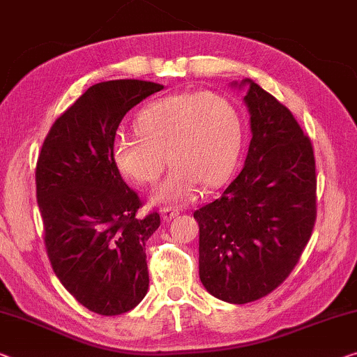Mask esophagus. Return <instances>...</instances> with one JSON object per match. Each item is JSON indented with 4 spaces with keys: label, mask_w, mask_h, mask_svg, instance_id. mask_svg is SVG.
Wrapping results in <instances>:
<instances>
[{
    "label": "esophagus",
    "mask_w": 357,
    "mask_h": 357,
    "mask_svg": "<svg viewBox=\"0 0 357 357\" xmlns=\"http://www.w3.org/2000/svg\"><path fill=\"white\" fill-rule=\"evenodd\" d=\"M161 213H162L164 220H172V218L180 215V209L175 206H166L161 209Z\"/></svg>",
    "instance_id": "esophagus-1"
}]
</instances>
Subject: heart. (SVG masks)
<instances>
[{
	"label": "heart",
	"mask_w": 357,
	"mask_h": 357,
	"mask_svg": "<svg viewBox=\"0 0 357 357\" xmlns=\"http://www.w3.org/2000/svg\"><path fill=\"white\" fill-rule=\"evenodd\" d=\"M139 137L119 135L112 148L114 166L144 185L158 182L167 161L174 166L153 199L183 202L197 183L213 188L231 174L243 128L236 107L218 92H182L151 102L137 114Z\"/></svg>",
	"instance_id": "1"
}]
</instances>
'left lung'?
Instances as JSON below:
<instances>
[{
  "mask_svg": "<svg viewBox=\"0 0 357 357\" xmlns=\"http://www.w3.org/2000/svg\"><path fill=\"white\" fill-rule=\"evenodd\" d=\"M236 84V83H234ZM252 140L243 171L193 215L199 278L215 298L244 305L281 286L316 222V161L290 109L250 79Z\"/></svg>",
  "mask_w": 357,
  "mask_h": 357,
  "instance_id": "1",
  "label": "left lung"
}]
</instances>
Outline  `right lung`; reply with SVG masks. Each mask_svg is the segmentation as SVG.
<instances>
[{
    "label": "right lung",
    "instance_id": "right-lung-1",
    "mask_svg": "<svg viewBox=\"0 0 357 357\" xmlns=\"http://www.w3.org/2000/svg\"><path fill=\"white\" fill-rule=\"evenodd\" d=\"M164 86L114 79L91 86L46 135L36 162L45 244L62 286L102 316L128 312L148 292L145 243L160 227L114 166L112 148L124 114Z\"/></svg>",
    "mask_w": 357,
    "mask_h": 357
}]
</instances>
